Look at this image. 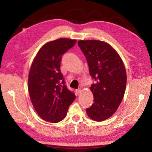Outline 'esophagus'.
<instances>
[{"mask_svg":"<svg viewBox=\"0 0 152 152\" xmlns=\"http://www.w3.org/2000/svg\"><path fill=\"white\" fill-rule=\"evenodd\" d=\"M75 91H76V93L77 94H80V93L82 92V90L80 89H76Z\"/></svg>","mask_w":152,"mask_h":152,"instance_id":"esophagus-1","label":"esophagus"}]
</instances>
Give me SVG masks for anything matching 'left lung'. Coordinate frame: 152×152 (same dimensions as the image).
<instances>
[{
    "label": "left lung",
    "mask_w": 152,
    "mask_h": 152,
    "mask_svg": "<svg viewBox=\"0 0 152 152\" xmlns=\"http://www.w3.org/2000/svg\"><path fill=\"white\" fill-rule=\"evenodd\" d=\"M78 45L88 63L94 103L86 109L92 120L103 121L117 111L125 93L127 75L117 52L109 44L98 40H79Z\"/></svg>",
    "instance_id": "1"
}]
</instances>
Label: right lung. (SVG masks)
Returning a JSON list of instances; mask_svg holds the SVG:
<instances>
[{
    "instance_id": "obj_1",
    "label": "right lung",
    "mask_w": 152,
    "mask_h": 152,
    "mask_svg": "<svg viewBox=\"0 0 152 152\" xmlns=\"http://www.w3.org/2000/svg\"><path fill=\"white\" fill-rule=\"evenodd\" d=\"M76 40L61 38L47 42L37 54L28 75V93L36 112L43 120L57 123L66 116L75 99L60 70L62 56Z\"/></svg>"
}]
</instances>
